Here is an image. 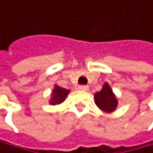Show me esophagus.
<instances>
[{
	"label": "esophagus",
	"mask_w": 153,
	"mask_h": 153,
	"mask_svg": "<svg viewBox=\"0 0 153 153\" xmlns=\"http://www.w3.org/2000/svg\"><path fill=\"white\" fill-rule=\"evenodd\" d=\"M88 89H89V86L88 85H80L79 86V90H81V91H88Z\"/></svg>",
	"instance_id": "34e87169"
}]
</instances>
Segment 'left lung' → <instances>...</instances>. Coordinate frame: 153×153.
<instances>
[{
  "label": "left lung",
  "instance_id": "obj_1",
  "mask_svg": "<svg viewBox=\"0 0 153 153\" xmlns=\"http://www.w3.org/2000/svg\"><path fill=\"white\" fill-rule=\"evenodd\" d=\"M94 98L96 105L105 112H112L117 105V98L107 83L104 85L101 91L94 94Z\"/></svg>",
  "mask_w": 153,
  "mask_h": 153
}]
</instances>
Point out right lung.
Here are the masks:
<instances>
[{"mask_svg":"<svg viewBox=\"0 0 153 153\" xmlns=\"http://www.w3.org/2000/svg\"><path fill=\"white\" fill-rule=\"evenodd\" d=\"M70 93L69 90L64 89L58 85L55 86V89L52 91V95H51V100H50V104L51 105H59L61 104L64 100H65L66 96Z\"/></svg>","mask_w":153,"mask_h":153,"instance_id":"add662e5","label":"right lung"}]
</instances>
